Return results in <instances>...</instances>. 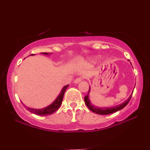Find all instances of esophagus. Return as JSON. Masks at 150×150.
<instances>
[{
	"label": "esophagus",
	"mask_w": 150,
	"mask_h": 150,
	"mask_svg": "<svg viewBox=\"0 0 150 150\" xmlns=\"http://www.w3.org/2000/svg\"><path fill=\"white\" fill-rule=\"evenodd\" d=\"M82 79H83V78H81V77H80V78H77V79H76L74 81V83H76V84H78V83H79L80 82H81Z\"/></svg>",
	"instance_id": "1"
}]
</instances>
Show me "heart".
I'll use <instances>...</instances> for the list:
<instances>
[{"mask_svg": "<svg viewBox=\"0 0 150 150\" xmlns=\"http://www.w3.org/2000/svg\"><path fill=\"white\" fill-rule=\"evenodd\" d=\"M96 61V59H94V58H92V59H90V62H91V63H94Z\"/></svg>", "mask_w": 150, "mask_h": 150, "instance_id": "b5f03b06", "label": "heart"}]
</instances>
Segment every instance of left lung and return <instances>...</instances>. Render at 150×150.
<instances>
[{
	"label": "left lung",
	"instance_id": "1",
	"mask_svg": "<svg viewBox=\"0 0 150 150\" xmlns=\"http://www.w3.org/2000/svg\"><path fill=\"white\" fill-rule=\"evenodd\" d=\"M90 91H91V87H90V86H89V91H88L87 95L85 96V98H84V100H85V104L87 105V107L89 108V110H91L92 112H96V113L99 114V115L111 114V113H113V112H117V111H118V110L122 109V108H124L125 106L128 104L129 101L130 100L131 98H132V93H133V91H132V93H131V95L130 96H129V98H128V99H127L126 100H125V102H124L122 104H118V105H117V106H112V107H102V108H100V107H97V106L93 105V104L91 103V102H90V100H89Z\"/></svg>",
	"mask_w": 150,
	"mask_h": 150
}]
</instances>
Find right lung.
I'll return each mask as SVG.
<instances>
[{"label": "right lung", "mask_w": 150, "mask_h": 150, "mask_svg": "<svg viewBox=\"0 0 150 150\" xmlns=\"http://www.w3.org/2000/svg\"><path fill=\"white\" fill-rule=\"evenodd\" d=\"M43 54L45 55H48L50 54V53H47V52H41ZM52 54V53H51ZM32 56L34 55L33 54H31ZM69 87V85H67L64 86L63 87V89H61V91L60 92V93L59 94V96H57L56 99L54 100V102L52 103H51L50 105L47 106L46 107L43 108H39V109H36V108H29L28 106H26L24 105L23 104V105L25 106V108L27 109L28 111H30L32 113L35 114L37 115H40V116H45V115H51L52 114L53 112L56 111L57 110L59 109V108L60 107L61 103H62V100L63 98V96H64L65 91V90L67 89V88Z\"/></svg>", "instance_id": "right-lung-1"}]
</instances>
